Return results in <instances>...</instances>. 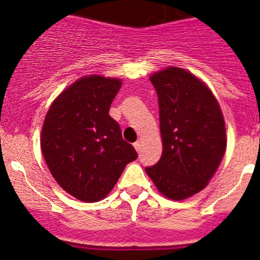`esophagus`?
I'll use <instances>...</instances> for the list:
<instances>
[{"mask_svg": "<svg viewBox=\"0 0 260 260\" xmlns=\"http://www.w3.org/2000/svg\"><path fill=\"white\" fill-rule=\"evenodd\" d=\"M134 148H136V150L137 151H138V153H139V151H140V147H142V144H140V142H139V140H138V142H136V143H134Z\"/></svg>", "mask_w": 260, "mask_h": 260, "instance_id": "obj_1", "label": "esophagus"}]
</instances>
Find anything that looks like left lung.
Listing matches in <instances>:
<instances>
[{"instance_id": "1", "label": "left lung", "mask_w": 260, "mask_h": 260, "mask_svg": "<svg viewBox=\"0 0 260 260\" xmlns=\"http://www.w3.org/2000/svg\"><path fill=\"white\" fill-rule=\"evenodd\" d=\"M150 82L159 100L162 155L145 172L164 196L182 201L201 192L219 168L225 121L210 89L187 71L169 67Z\"/></svg>"}]
</instances>
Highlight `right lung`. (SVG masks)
Masks as SVG:
<instances>
[{"label": "right lung", "instance_id": "right-lung-1", "mask_svg": "<svg viewBox=\"0 0 260 260\" xmlns=\"http://www.w3.org/2000/svg\"><path fill=\"white\" fill-rule=\"evenodd\" d=\"M121 80L83 77L50 106L41 150L50 172L67 193L83 202L105 198L128 162L138 157L109 115Z\"/></svg>", "mask_w": 260, "mask_h": 260}]
</instances>
